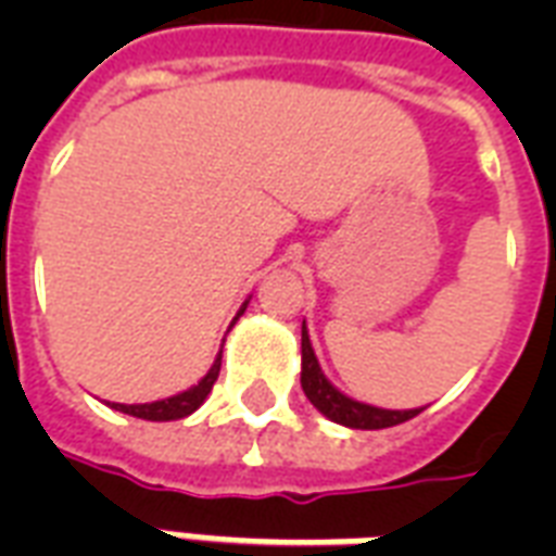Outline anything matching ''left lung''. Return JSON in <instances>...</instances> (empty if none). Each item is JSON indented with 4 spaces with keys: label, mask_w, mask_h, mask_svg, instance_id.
I'll list each match as a JSON object with an SVG mask.
<instances>
[{
    "label": "left lung",
    "mask_w": 556,
    "mask_h": 556,
    "mask_svg": "<svg viewBox=\"0 0 556 556\" xmlns=\"http://www.w3.org/2000/svg\"><path fill=\"white\" fill-rule=\"evenodd\" d=\"M300 383H303L305 397L320 409L329 421L352 427V430H383V427H395L421 413V409H380V406L361 404L355 397L343 395L338 387H331V380L323 375L317 355H314L312 340L305 331L303 323V371H300Z\"/></svg>",
    "instance_id": "8db88e82"
}]
</instances>
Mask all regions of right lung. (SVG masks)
I'll return each mask as SVG.
<instances>
[{"label":"right lung","mask_w":556,"mask_h":556,"mask_svg":"<svg viewBox=\"0 0 556 556\" xmlns=\"http://www.w3.org/2000/svg\"><path fill=\"white\" fill-rule=\"evenodd\" d=\"M248 308V303L239 308V314L233 317V323L239 320ZM218 369H222V352L213 361L210 371L204 378L195 383V387L185 389V392H178L173 397H164V401H152V404H112V409H121L126 415H135V418H143V421H178V418H187L190 413H195L201 404H204V397L210 395V389L216 383Z\"/></svg>","instance_id":"right-lung-1"}]
</instances>
